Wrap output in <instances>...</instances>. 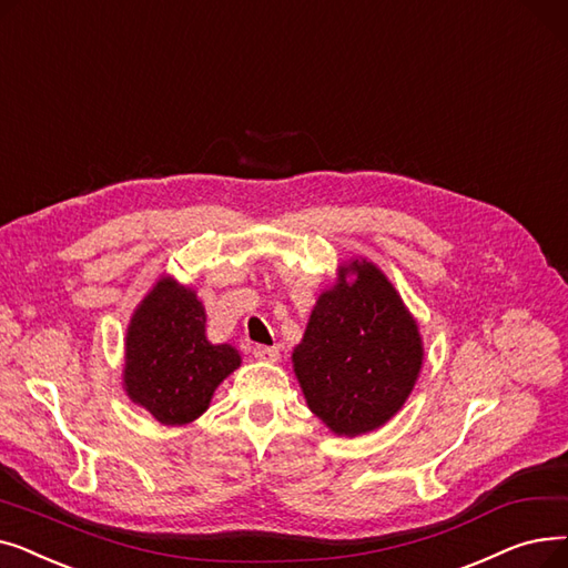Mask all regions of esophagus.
Segmentation results:
<instances>
[{
	"label": "esophagus",
	"instance_id": "34e87169",
	"mask_svg": "<svg viewBox=\"0 0 568 568\" xmlns=\"http://www.w3.org/2000/svg\"><path fill=\"white\" fill-rule=\"evenodd\" d=\"M254 358L263 361V363H277L280 361V348L258 344V346H254Z\"/></svg>",
	"mask_w": 568,
	"mask_h": 568
}]
</instances>
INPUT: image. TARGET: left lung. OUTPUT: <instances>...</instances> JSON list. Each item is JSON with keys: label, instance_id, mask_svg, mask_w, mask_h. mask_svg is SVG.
I'll return each instance as SVG.
<instances>
[{"label": "left lung", "instance_id": "8db88e82", "mask_svg": "<svg viewBox=\"0 0 568 568\" xmlns=\"http://www.w3.org/2000/svg\"><path fill=\"white\" fill-rule=\"evenodd\" d=\"M356 280L321 298L293 369L310 409L335 435L356 437L384 425L409 397L423 363L416 321L376 265L354 261Z\"/></svg>", "mask_w": 568, "mask_h": 568}]
</instances>
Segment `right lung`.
<instances>
[{"label":"right lung","instance_id":"add662e5","mask_svg":"<svg viewBox=\"0 0 568 568\" xmlns=\"http://www.w3.org/2000/svg\"><path fill=\"white\" fill-rule=\"evenodd\" d=\"M240 365L229 344H210L205 310L192 288L161 280L131 318L126 333L124 388L159 423L199 418L210 397Z\"/></svg>","mask_w":568,"mask_h":568}]
</instances>
